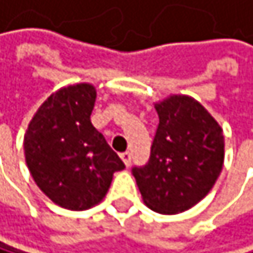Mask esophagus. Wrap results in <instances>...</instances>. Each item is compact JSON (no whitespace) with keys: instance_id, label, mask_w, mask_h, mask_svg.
<instances>
[{"instance_id":"esophagus-1","label":"esophagus","mask_w":253,"mask_h":253,"mask_svg":"<svg viewBox=\"0 0 253 253\" xmlns=\"http://www.w3.org/2000/svg\"><path fill=\"white\" fill-rule=\"evenodd\" d=\"M120 156H121V159L124 161L126 167H129L130 162H132V155H130V152H124V153H121Z\"/></svg>"}]
</instances>
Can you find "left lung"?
<instances>
[{
    "label": "left lung",
    "mask_w": 253,
    "mask_h": 253,
    "mask_svg": "<svg viewBox=\"0 0 253 253\" xmlns=\"http://www.w3.org/2000/svg\"><path fill=\"white\" fill-rule=\"evenodd\" d=\"M159 126L150 158L132 174L149 208L161 214L190 210L205 197L221 171L225 138L217 121L191 97L156 104Z\"/></svg>",
    "instance_id": "1"
}]
</instances>
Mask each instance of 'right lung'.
Returning a JSON list of instances; mask_svg holds the SVG:
<instances>
[{"label":"right lung","instance_id":"right-lung-1","mask_svg":"<svg viewBox=\"0 0 253 253\" xmlns=\"http://www.w3.org/2000/svg\"><path fill=\"white\" fill-rule=\"evenodd\" d=\"M91 84L62 88L41 106L24 136L27 167L59 207L88 210L106 196L112 174L126 165L91 123Z\"/></svg>","mask_w":253,"mask_h":253}]
</instances>
